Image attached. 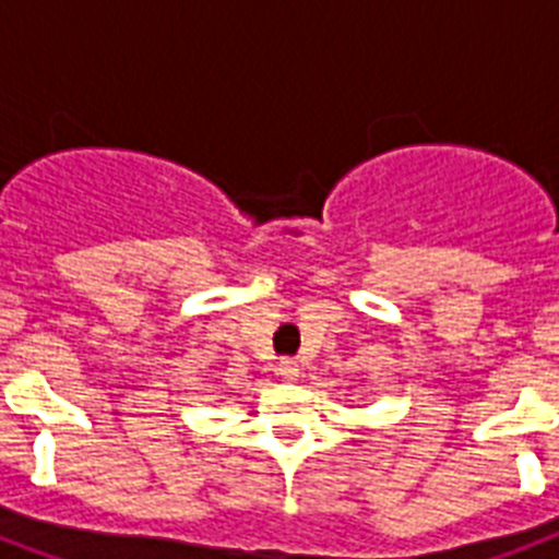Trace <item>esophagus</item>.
I'll return each instance as SVG.
<instances>
[{
    "instance_id": "obj_1",
    "label": "esophagus",
    "mask_w": 559,
    "mask_h": 559,
    "mask_svg": "<svg viewBox=\"0 0 559 559\" xmlns=\"http://www.w3.org/2000/svg\"><path fill=\"white\" fill-rule=\"evenodd\" d=\"M276 374L283 380H288V383H294V380H299V364L290 358L280 360V364H276Z\"/></svg>"
}]
</instances>
